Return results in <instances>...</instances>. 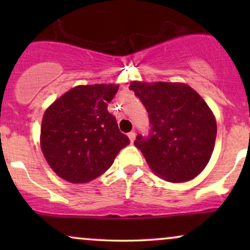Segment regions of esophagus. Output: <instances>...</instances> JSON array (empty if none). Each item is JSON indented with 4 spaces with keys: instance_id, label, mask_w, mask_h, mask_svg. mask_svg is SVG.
<instances>
[{
    "instance_id": "34e87169",
    "label": "esophagus",
    "mask_w": 250,
    "mask_h": 250,
    "mask_svg": "<svg viewBox=\"0 0 250 250\" xmlns=\"http://www.w3.org/2000/svg\"><path fill=\"white\" fill-rule=\"evenodd\" d=\"M128 137L129 140H130V142L133 143L135 141V137H136V133H135V131H130V133L128 134Z\"/></svg>"
}]
</instances>
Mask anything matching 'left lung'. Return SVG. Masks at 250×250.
<instances>
[{"label":"left lung","mask_w":250,"mask_h":250,"mask_svg":"<svg viewBox=\"0 0 250 250\" xmlns=\"http://www.w3.org/2000/svg\"><path fill=\"white\" fill-rule=\"evenodd\" d=\"M149 116L147 136L134 145L151 170L168 182L194 179L210 160L216 140V121L207 103L182 83L131 82Z\"/></svg>","instance_id":"8db88e82"}]
</instances>
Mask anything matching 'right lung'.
<instances>
[{"mask_svg": "<svg viewBox=\"0 0 250 250\" xmlns=\"http://www.w3.org/2000/svg\"><path fill=\"white\" fill-rule=\"evenodd\" d=\"M119 85H79L45 110L41 148L50 168L71 183H85L110 168L128 146L115 116L108 111Z\"/></svg>", "mask_w": 250, "mask_h": 250, "instance_id": "obj_1", "label": "right lung"}]
</instances>
